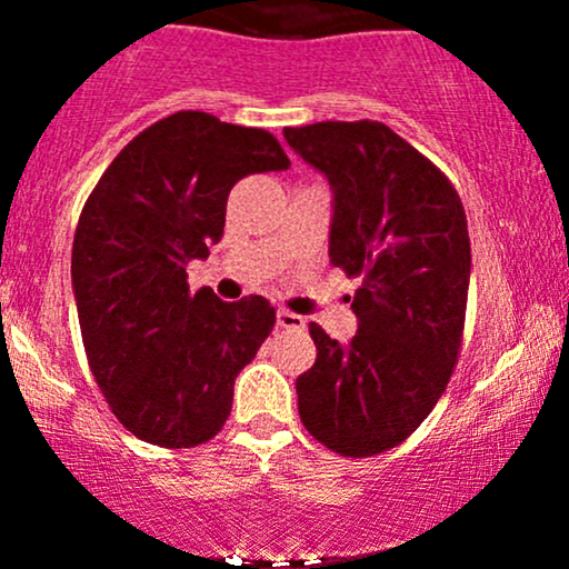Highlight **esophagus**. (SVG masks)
I'll return each mask as SVG.
<instances>
[{
    "instance_id": "34e87169",
    "label": "esophagus",
    "mask_w": 569,
    "mask_h": 569,
    "mask_svg": "<svg viewBox=\"0 0 569 569\" xmlns=\"http://www.w3.org/2000/svg\"><path fill=\"white\" fill-rule=\"evenodd\" d=\"M305 318L297 316V312L286 310V307H280L278 310V326L280 329H289V331H302L305 329Z\"/></svg>"
}]
</instances>
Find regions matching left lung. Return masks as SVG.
I'll use <instances>...</instances> for the list:
<instances>
[{"label":"left lung","instance_id":"8db88e82","mask_svg":"<svg viewBox=\"0 0 569 569\" xmlns=\"http://www.w3.org/2000/svg\"><path fill=\"white\" fill-rule=\"evenodd\" d=\"M286 141L335 189L329 257L348 278L358 335L318 323L299 417L326 449L371 457L407 441L439 403L466 329L471 240L452 181L377 120L286 128Z\"/></svg>","mask_w":569,"mask_h":569}]
</instances>
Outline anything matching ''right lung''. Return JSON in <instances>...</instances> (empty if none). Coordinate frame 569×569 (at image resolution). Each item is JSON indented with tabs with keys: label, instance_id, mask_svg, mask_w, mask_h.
Listing matches in <instances>:
<instances>
[{
	"label": "right lung",
	"instance_id": "obj_1",
	"mask_svg": "<svg viewBox=\"0 0 569 569\" xmlns=\"http://www.w3.org/2000/svg\"><path fill=\"white\" fill-rule=\"evenodd\" d=\"M289 166L267 130L189 109L141 130L84 200L71 248L84 356L136 439L189 449L224 428L276 307L192 293L187 264L221 238L240 179Z\"/></svg>",
	"mask_w": 569,
	"mask_h": 569
}]
</instances>
